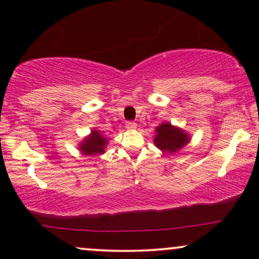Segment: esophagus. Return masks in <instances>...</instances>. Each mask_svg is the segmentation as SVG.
Masks as SVG:
<instances>
[{"instance_id": "34e87169", "label": "esophagus", "mask_w": 259, "mask_h": 259, "mask_svg": "<svg viewBox=\"0 0 259 259\" xmlns=\"http://www.w3.org/2000/svg\"><path fill=\"white\" fill-rule=\"evenodd\" d=\"M125 127H126V129H129V130H134V129H136V127H138V124L134 123V121H126Z\"/></svg>"}]
</instances>
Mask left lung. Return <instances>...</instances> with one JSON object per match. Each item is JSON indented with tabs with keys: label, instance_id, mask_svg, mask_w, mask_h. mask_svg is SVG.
<instances>
[{
	"label": "left lung",
	"instance_id": "8db88e82",
	"mask_svg": "<svg viewBox=\"0 0 259 259\" xmlns=\"http://www.w3.org/2000/svg\"><path fill=\"white\" fill-rule=\"evenodd\" d=\"M191 141L189 134L179 126L172 125L169 121H163L155 127L154 145L164 153H176Z\"/></svg>",
	"mask_w": 259,
	"mask_h": 259
}]
</instances>
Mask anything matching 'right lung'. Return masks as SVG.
<instances>
[{"mask_svg": "<svg viewBox=\"0 0 259 259\" xmlns=\"http://www.w3.org/2000/svg\"><path fill=\"white\" fill-rule=\"evenodd\" d=\"M107 143L108 139L106 136L102 135L99 130L93 129L92 133L78 143V149L85 155L104 154Z\"/></svg>", "mask_w": 259, "mask_h": 259, "instance_id": "1", "label": "right lung"}]
</instances>
